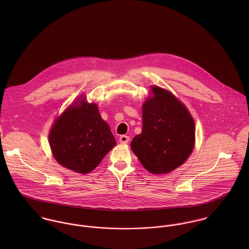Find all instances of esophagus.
Returning a JSON list of instances; mask_svg holds the SVG:
<instances>
[{"mask_svg":"<svg viewBox=\"0 0 249 249\" xmlns=\"http://www.w3.org/2000/svg\"><path fill=\"white\" fill-rule=\"evenodd\" d=\"M128 141H129V137L126 135H122L120 137V142L122 143H126V142H128Z\"/></svg>","mask_w":249,"mask_h":249,"instance_id":"esophagus-1","label":"esophagus"}]
</instances>
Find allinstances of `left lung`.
<instances>
[{"instance_id":"1","label":"left lung","mask_w":249,"mask_h":249,"mask_svg":"<svg viewBox=\"0 0 249 249\" xmlns=\"http://www.w3.org/2000/svg\"><path fill=\"white\" fill-rule=\"evenodd\" d=\"M142 106V133L130 143L132 151L151 174H168L193 151L195 123L188 109L169 91L151 88Z\"/></svg>"}]
</instances>
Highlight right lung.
Here are the masks:
<instances>
[{
    "label": "right lung",
    "instance_id": "right-lung-1",
    "mask_svg": "<svg viewBox=\"0 0 249 249\" xmlns=\"http://www.w3.org/2000/svg\"><path fill=\"white\" fill-rule=\"evenodd\" d=\"M49 141L56 161L80 174L92 172L116 144L98 107L83 100L55 121Z\"/></svg>",
    "mask_w": 249,
    "mask_h": 249
}]
</instances>
